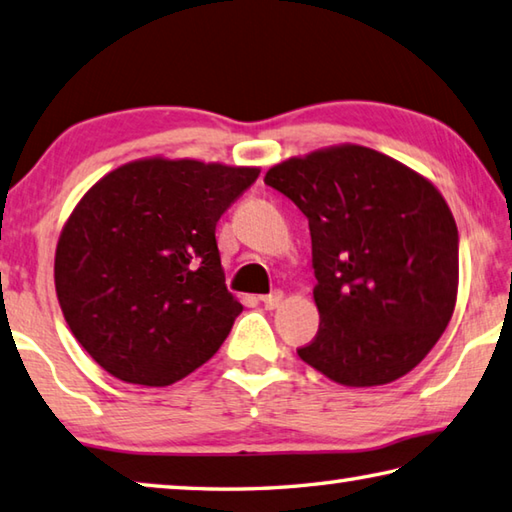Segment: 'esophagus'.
<instances>
[{
  "label": "esophagus",
  "mask_w": 512,
  "mask_h": 512,
  "mask_svg": "<svg viewBox=\"0 0 512 512\" xmlns=\"http://www.w3.org/2000/svg\"><path fill=\"white\" fill-rule=\"evenodd\" d=\"M282 300H284V293L282 291H273V293H268V295H262V302H264L266 309H277V306L282 304Z\"/></svg>",
  "instance_id": "obj_1"
}]
</instances>
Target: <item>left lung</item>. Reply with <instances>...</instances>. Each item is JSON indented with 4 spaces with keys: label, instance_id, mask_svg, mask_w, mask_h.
I'll use <instances>...</instances> for the list:
<instances>
[{
    "label": "left lung",
    "instance_id": "1",
    "mask_svg": "<svg viewBox=\"0 0 512 512\" xmlns=\"http://www.w3.org/2000/svg\"><path fill=\"white\" fill-rule=\"evenodd\" d=\"M264 183L309 219L320 331L297 356L347 387L412 371L457 302L459 232L441 192L362 145L288 159Z\"/></svg>",
    "mask_w": 512,
    "mask_h": 512
}]
</instances>
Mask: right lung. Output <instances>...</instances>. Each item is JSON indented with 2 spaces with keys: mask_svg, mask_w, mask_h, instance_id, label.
<instances>
[{
  "mask_svg": "<svg viewBox=\"0 0 512 512\" xmlns=\"http://www.w3.org/2000/svg\"><path fill=\"white\" fill-rule=\"evenodd\" d=\"M257 176L145 159L80 199L55 250V291L71 333L111 376L165 387L224 345L244 306L226 288L215 230Z\"/></svg>",
  "mask_w": 512,
  "mask_h": 512,
  "instance_id": "add662e5",
  "label": "right lung"
}]
</instances>
